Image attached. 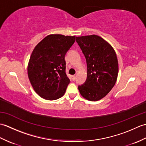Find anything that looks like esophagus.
Returning <instances> with one entry per match:
<instances>
[{
    "mask_svg": "<svg viewBox=\"0 0 146 146\" xmlns=\"http://www.w3.org/2000/svg\"><path fill=\"white\" fill-rule=\"evenodd\" d=\"M71 79H72L73 81H75V79H76V76H75V75L71 76Z\"/></svg>",
    "mask_w": 146,
    "mask_h": 146,
    "instance_id": "1",
    "label": "esophagus"
}]
</instances>
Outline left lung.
Wrapping results in <instances>:
<instances>
[{
    "mask_svg": "<svg viewBox=\"0 0 146 146\" xmlns=\"http://www.w3.org/2000/svg\"><path fill=\"white\" fill-rule=\"evenodd\" d=\"M87 64V78L78 86L80 94L90 101H97L109 93L117 81V55L110 44L97 35L76 37Z\"/></svg>",
    "mask_w": 146,
    "mask_h": 146,
    "instance_id": "8db88e82",
    "label": "left lung"
}]
</instances>
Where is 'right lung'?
I'll use <instances>...</instances> for the list:
<instances>
[{
  "label": "right lung",
  "instance_id": "right-lung-1",
  "mask_svg": "<svg viewBox=\"0 0 146 146\" xmlns=\"http://www.w3.org/2000/svg\"><path fill=\"white\" fill-rule=\"evenodd\" d=\"M75 38V36L51 35L34 49L27 73L34 90L41 98L54 100L64 94L70 82L66 74L65 55Z\"/></svg>",
  "mask_w": 146,
  "mask_h": 146
}]
</instances>
